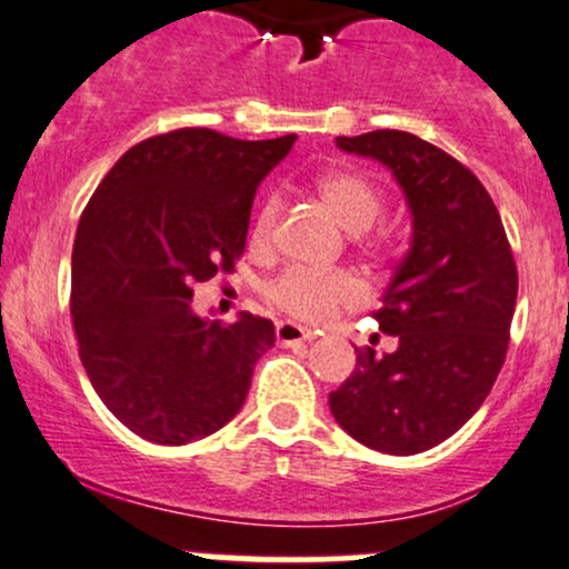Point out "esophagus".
<instances>
[{"label": "esophagus", "instance_id": "obj_1", "mask_svg": "<svg viewBox=\"0 0 569 569\" xmlns=\"http://www.w3.org/2000/svg\"><path fill=\"white\" fill-rule=\"evenodd\" d=\"M276 337H278V342L283 345V348H293V345L307 342V339H310L312 335L305 329V326H299L293 321H280L276 326Z\"/></svg>", "mask_w": 569, "mask_h": 569}]
</instances>
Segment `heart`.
Listing matches in <instances>:
<instances>
[{
  "mask_svg": "<svg viewBox=\"0 0 569 569\" xmlns=\"http://www.w3.org/2000/svg\"><path fill=\"white\" fill-rule=\"evenodd\" d=\"M321 200L348 232H363L380 217V194L363 176L352 171H326L316 179ZM278 217V200L267 198L259 206L251 224V238H270ZM267 299L289 316L305 321H323L339 307L356 305L361 299V283L350 272H312L305 267H289L267 286Z\"/></svg>",
  "mask_w": 569,
  "mask_h": 569,
  "instance_id": "obj_1",
  "label": "heart"
}]
</instances>
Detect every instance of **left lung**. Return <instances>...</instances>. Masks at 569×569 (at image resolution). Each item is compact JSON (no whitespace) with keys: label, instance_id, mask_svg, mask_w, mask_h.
<instances>
[{"label":"left lung","instance_id":"8db88e82","mask_svg":"<svg viewBox=\"0 0 569 569\" xmlns=\"http://www.w3.org/2000/svg\"><path fill=\"white\" fill-rule=\"evenodd\" d=\"M342 152L380 160L403 189L411 246L375 312L393 352L356 348L329 407L363 447L417 455L476 415L506 361L516 262L498 208L462 162L403 130L337 136Z\"/></svg>","mask_w":569,"mask_h":569}]
</instances>
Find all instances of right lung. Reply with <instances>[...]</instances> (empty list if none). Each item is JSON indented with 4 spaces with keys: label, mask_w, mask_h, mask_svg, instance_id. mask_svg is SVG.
I'll list each match as a JSON object with an SVG mask.
<instances>
[{
    "label": "right lung",
    "mask_w": 569,
    "mask_h": 569,
    "mask_svg": "<svg viewBox=\"0 0 569 569\" xmlns=\"http://www.w3.org/2000/svg\"><path fill=\"white\" fill-rule=\"evenodd\" d=\"M297 136L240 141L181 128L130 147L82 211L71 321L98 398L141 439L179 447L243 407L276 326L192 312L194 283L232 272L257 187Z\"/></svg>",
    "instance_id": "1"
}]
</instances>
